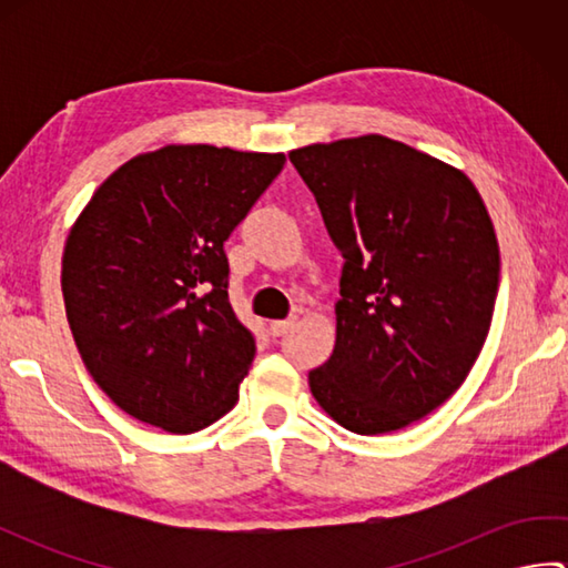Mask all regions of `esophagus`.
<instances>
[{"label":"esophagus","mask_w":568,"mask_h":568,"mask_svg":"<svg viewBox=\"0 0 568 568\" xmlns=\"http://www.w3.org/2000/svg\"><path fill=\"white\" fill-rule=\"evenodd\" d=\"M295 324H297V320L293 317V320H277V322H271V334L273 336H285L287 332H291L293 327H295Z\"/></svg>","instance_id":"obj_1"}]
</instances>
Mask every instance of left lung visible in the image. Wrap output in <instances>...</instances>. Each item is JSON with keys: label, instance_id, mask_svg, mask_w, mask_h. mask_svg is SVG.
Here are the masks:
<instances>
[{"label": "left lung", "instance_id": "1", "mask_svg": "<svg viewBox=\"0 0 568 568\" xmlns=\"http://www.w3.org/2000/svg\"><path fill=\"white\" fill-rule=\"evenodd\" d=\"M344 256L336 344L310 390L356 434L413 425L474 368L498 297L496 229L456 168L378 134L291 151Z\"/></svg>", "mask_w": 568, "mask_h": 568}]
</instances>
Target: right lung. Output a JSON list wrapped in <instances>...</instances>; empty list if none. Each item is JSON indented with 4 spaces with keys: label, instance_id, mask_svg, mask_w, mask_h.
<instances>
[{
    "label": "right lung",
    "instance_id": "1",
    "mask_svg": "<svg viewBox=\"0 0 568 568\" xmlns=\"http://www.w3.org/2000/svg\"><path fill=\"white\" fill-rule=\"evenodd\" d=\"M283 165V153L165 146L106 178L70 229L65 315L126 415L192 434L236 405L256 339L229 303L224 241Z\"/></svg>",
    "mask_w": 568,
    "mask_h": 568
}]
</instances>
